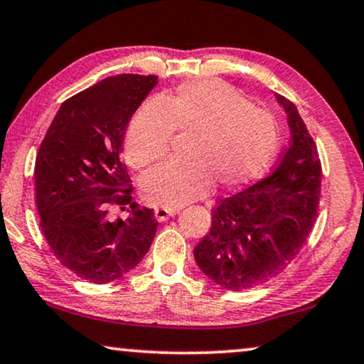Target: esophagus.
Listing matches in <instances>:
<instances>
[{
    "mask_svg": "<svg viewBox=\"0 0 364 364\" xmlns=\"http://www.w3.org/2000/svg\"><path fill=\"white\" fill-rule=\"evenodd\" d=\"M178 211L176 209H166V208H156L155 209V219L158 223H165L168 221V218L176 216Z\"/></svg>",
    "mask_w": 364,
    "mask_h": 364,
    "instance_id": "esophagus-1",
    "label": "esophagus"
}]
</instances>
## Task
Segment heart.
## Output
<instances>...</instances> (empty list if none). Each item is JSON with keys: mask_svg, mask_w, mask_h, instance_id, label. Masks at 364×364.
<instances>
[{"mask_svg": "<svg viewBox=\"0 0 364 364\" xmlns=\"http://www.w3.org/2000/svg\"><path fill=\"white\" fill-rule=\"evenodd\" d=\"M173 129L189 133L184 163H163L146 173L143 198L178 209L203 198L211 181L232 189L257 180L280 146L275 119L221 80L184 84L168 100L151 97L133 114L125 136L132 166L146 168L166 153Z\"/></svg>", "mask_w": 364, "mask_h": 364, "instance_id": "heart-1", "label": "heart"}]
</instances>
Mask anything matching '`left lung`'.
<instances>
[{
	"label": "left lung",
	"mask_w": 364,
	"mask_h": 364,
	"mask_svg": "<svg viewBox=\"0 0 364 364\" xmlns=\"http://www.w3.org/2000/svg\"><path fill=\"white\" fill-rule=\"evenodd\" d=\"M275 99L289 117V148L269 176L219 199L211 229L194 247L203 274L226 290H249L282 272L304 247L318 211L315 141L296 107L279 94Z\"/></svg>",
	"instance_id": "obj_1"
}]
</instances>
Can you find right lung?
<instances>
[{
    "label": "right lung",
    "instance_id": "add662e5",
    "mask_svg": "<svg viewBox=\"0 0 364 364\" xmlns=\"http://www.w3.org/2000/svg\"><path fill=\"white\" fill-rule=\"evenodd\" d=\"M156 75L120 74L97 82L60 105L36 156L41 231L59 262L92 284H109L135 269L158 223L132 201L122 161L125 132ZM131 204L127 220L112 205Z\"/></svg>",
    "mask_w": 364,
    "mask_h": 364
}]
</instances>
